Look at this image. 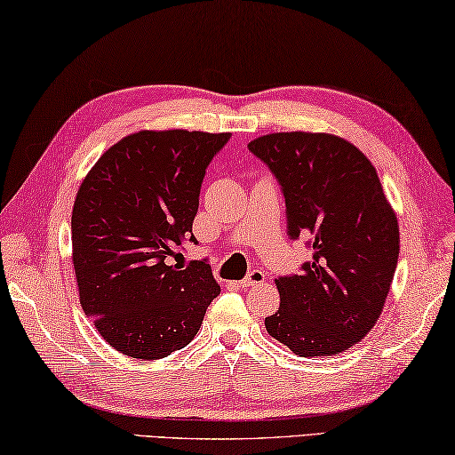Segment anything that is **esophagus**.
I'll list each match as a JSON object with an SVG mask.
<instances>
[{
  "mask_svg": "<svg viewBox=\"0 0 455 455\" xmlns=\"http://www.w3.org/2000/svg\"><path fill=\"white\" fill-rule=\"evenodd\" d=\"M266 275L261 269H251V272L243 277V280L240 282L242 288H251V285H258V283H264Z\"/></svg>",
  "mask_w": 455,
  "mask_h": 455,
  "instance_id": "1",
  "label": "esophagus"
}]
</instances>
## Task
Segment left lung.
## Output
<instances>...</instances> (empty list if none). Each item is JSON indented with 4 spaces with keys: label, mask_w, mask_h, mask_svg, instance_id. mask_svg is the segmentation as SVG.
Returning <instances> with one entry per match:
<instances>
[{
    "label": "left lung",
    "mask_w": 455,
    "mask_h": 455,
    "mask_svg": "<svg viewBox=\"0 0 455 455\" xmlns=\"http://www.w3.org/2000/svg\"><path fill=\"white\" fill-rule=\"evenodd\" d=\"M248 148L280 183L290 240L314 251L299 275L275 280L280 307L266 330L299 357L341 354L376 325L400 256L376 167L330 133H269Z\"/></svg>",
    "instance_id": "8db88e82"
}]
</instances>
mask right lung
<instances>
[{
  "label": "right lung",
  "instance_id": "add662e5",
  "mask_svg": "<svg viewBox=\"0 0 455 455\" xmlns=\"http://www.w3.org/2000/svg\"><path fill=\"white\" fill-rule=\"evenodd\" d=\"M229 133L138 132L103 154L79 186L71 245L85 315L108 344L159 360L196 338L220 296L207 259L170 266L191 234L207 165Z\"/></svg>",
  "mask_w": 455,
  "mask_h": 455
}]
</instances>
